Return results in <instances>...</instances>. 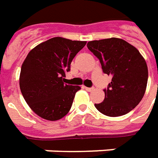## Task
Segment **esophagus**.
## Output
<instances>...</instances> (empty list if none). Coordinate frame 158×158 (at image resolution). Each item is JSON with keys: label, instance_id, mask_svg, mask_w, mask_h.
Returning <instances> with one entry per match:
<instances>
[{"label": "esophagus", "instance_id": "obj_1", "mask_svg": "<svg viewBox=\"0 0 158 158\" xmlns=\"http://www.w3.org/2000/svg\"><path fill=\"white\" fill-rule=\"evenodd\" d=\"M85 89L87 90V91H92V90L94 89V88L92 87V88H88V87H85Z\"/></svg>", "mask_w": 158, "mask_h": 158}]
</instances>
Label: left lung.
Listing matches in <instances>:
<instances>
[{
  "label": "left lung",
  "mask_w": 158,
  "mask_h": 158,
  "mask_svg": "<svg viewBox=\"0 0 158 158\" xmlns=\"http://www.w3.org/2000/svg\"><path fill=\"white\" fill-rule=\"evenodd\" d=\"M87 46L100 60L103 73L113 77L104 89V101L94 106L106 116L127 114L138 106L144 94L146 62L133 45L117 38L89 41Z\"/></svg>",
  "instance_id": "8db88e82"
}]
</instances>
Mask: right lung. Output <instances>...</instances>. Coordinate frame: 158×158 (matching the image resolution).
<instances>
[{
  "label": "right lung",
  "instance_id": "add662e5",
  "mask_svg": "<svg viewBox=\"0 0 158 158\" xmlns=\"http://www.w3.org/2000/svg\"><path fill=\"white\" fill-rule=\"evenodd\" d=\"M86 43L56 37L28 53L21 66L19 88L25 101L40 117L54 121L70 110L81 87L64 83L65 74Z\"/></svg>",
  "mask_w": 158,
  "mask_h": 158
}]
</instances>
